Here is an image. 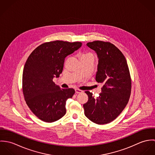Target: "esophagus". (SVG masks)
<instances>
[{
	"label": "esophagus",
	"mask_w": 155,
	"mask_h": 155,
	"mask_svg": "<svg viewBox=\"0 0 155 155\" xmlns=\"http://www.w3.org/2000/svg\"><path fill=\"white\" fill-rule=\"evenodd\" d=\"M83 91H82V90H80V89H75V92L76 93V94H79V93H81V92H82Z\"/></svg>",
	"instance_id": "obj_1"
}]
</instances>
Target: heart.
Listing matches in <instances>:
<instances>
[{
  "label": "heart",
  "instance_id": "heart-1",
  "mask_svg": "<svg viewBox=\"0 0 155 155\" xmlns=\"http://www.w3.org/2000/svg\"><path fill=\"white\" fill-rule=\"evenodd\" d=\"M91 54H84L82 56H87V55H90Z\"/></svg>",
  "mask_w": 155,
  "mask_h": 155
}]
</instances>
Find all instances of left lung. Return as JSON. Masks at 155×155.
Listing matches in <instances>:
<instances>
[{
  "label": "left lung",
  "instance_id": "obj_1",
  "mask_svg": "<svg viewBox=\"0 0 155 155\" xmlns=\"http://www.w3.org/2000/svg\"><path fill=\"white\" fill-rule=\"evenodd\" d=\"M87 45L97 55L95 80L103 87L97 98L85 91L88 101L84 104L85 114L95 124H106L115 119L129 101L131 91L130 71L124 55L114 45L97 41Z\"/></svg>",
  "mask_w": 155,
  "mask_h": 155
}]
</instances>
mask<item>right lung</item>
I'll use <instances>...</instances> for the list:
<instances>
[{
    "label": "right lung",
    "instance_id": "obj_1",
    "mask_svg": "<svg viewBox=\"0 0 155 155\" xmlns=\"http://www.w3.org/2000/svg\"><path fill=\"white\" fill-rule=\"evenodd\" d=\"M81 42L55 41L38 46L29 55L22 73V92L31 111L41 120L53 122L66 113V103L75 91L62 89L53 82L62 73L65 58Z\"/></svg>",
    "mask_w": 155,
    "mask_h": 155
}]
</instances>
